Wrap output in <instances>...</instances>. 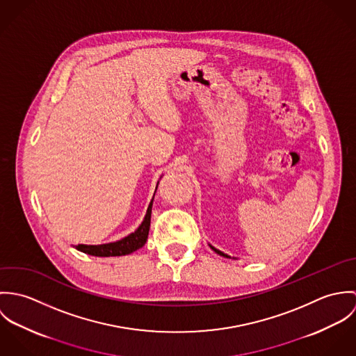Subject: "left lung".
Listing matches in <instances>:
<instances>
[{
    "label": "left lung",
    "instance_id": "8db88e82",
    "mask_svg": "<svg viewBox=\"0 0 356 356\" xmlns=\"http://www.w3.org/2000/svg\"><path fill=\"white\" fill-rule=\"evenodd\" d=\"M209 247H211V245H209ZM211 248H212V250H213L216 254H220V256H225V257H230V256H227V254H223V252H220V251H218V250H216V248H213V247H211Z\"/></svg>",
    "mask_w": 356,
    "mask_h": 356
}]
</instances>
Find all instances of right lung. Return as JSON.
Instances as JSON below:
<instances>
[{
    "label": "right lung",
    "instance_id": "right-lung-1",
    "mask_svg": "<svg viewBox=\"0 0 356 356\" xmlns=\"http://www.w3.org/2000/svg\"><path fill=\"white\" fill-rule=\"evenodd\" d=\"M152 202L149 203L147 215L143 220V223L140 225V227L129 234L127 237L115 241V243H109V244H102V245H85V244H79L75 248L83 254H93V256H102V257H108V256H123V254H131L134 251H137L138 248L144 247L147 240H148V233H149V227H151V213H152Z\"/></svg>",
    "mask_w": 356,
    "mask_h": 356
}]
</instances>
